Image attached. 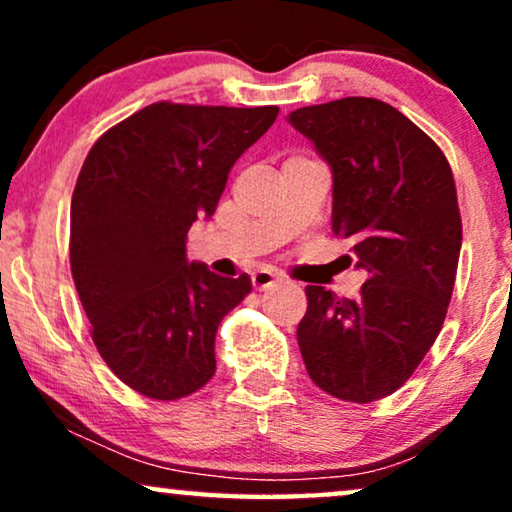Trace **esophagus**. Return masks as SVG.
Listing matches in <instances>:
<instances>
[{"label":"esophagus","mask_w":512,"mask_h":512,"mask_svg":"<svg viewBox=\"0 0 512 512\" xmlns=\"http://www.w3.org/2000/svg\"><path fill=\"white\" fill-rule=\"evenodd\" d=\"M279 279L272 275L268 270H258L251 275V284H254L256 291H265V289H272V286H277Z\"/></svg>","instance_id":"obj_1"}]
</instances>
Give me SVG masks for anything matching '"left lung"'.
<instances>
[{
  "label": "left lung",
  "mask_w": 512,
  "mask_h": 512,
  "mask_svg": "<svg viewBox=\"0 0 512 512\" xmlns=\"http://www.w3.org/2000/svg\"><path fill=\"white\" fill-rule=\"evenodd\" d=\"M333 172V233L368 272L361 296L307 286L298 347L312 382L349 403L401 389L436 342L461 251L457 188L445 153L373 97L289 114Z\"/></svg>",
  "instance_id": "8db88e82"
}]
</instances>
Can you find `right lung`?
<instances>
[{"label": "right lung", "mask_w": 512, "mask_h": 512, "mask_svg": "<svg viewBox=\"0 0 512 512\" xmlns=\"http://www.w3.org/2000/svg\"><path fill=\"white\" fill-rule=\"evenodd\" d=\"M277 114L156 102L104 132L81 167L72 277L97 352L139 394L177 401L212 380L216 328L251 279L188 263L186 237L216 212L230 167Z\"/></svg>", "instance_id": "add662e5"}]
</instances>
